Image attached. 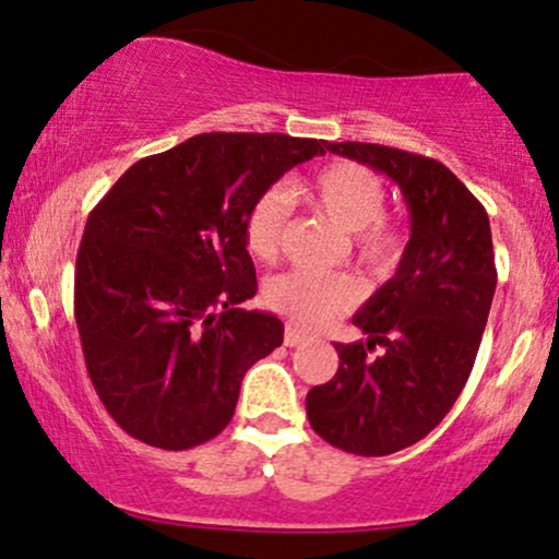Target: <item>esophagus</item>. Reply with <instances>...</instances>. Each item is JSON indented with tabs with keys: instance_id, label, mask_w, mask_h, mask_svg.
Instances as JSON below:
<instances>
[{
	"instance_id": "esophagus-1",
	"label": "esophagus",
	"mask_w": 559,
	"mask_h": 559,
	"mask_svg": "<svg viewBox=\"0 0 559 559\" xmlns=\"http://www.w3.org/2000/svg\"><path fill=\"white\" fill-rule=\"evenodd\" d=\"M305 342H307L305 333L294 329V325H286V333H284V344L286 346H299V344H305Z\"/></svg>"
}]
</instances>
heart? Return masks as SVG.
Listing matches in <instances>:
<instances>
[{"mask_svg": "<svg viewBox=\"0 0 559 559\" xmlns=\"http://www.w3.org/2000/svg\"><path fill=\"white\" fill-rule=\"evenodd\" d=\"M305 197L333 217L338 226L352 230L357 260L370 271H389L402 258L404 230L383 215L386 189L373 170L365 165L338 159L320 168L301 186ZM288 215V202L281 191H265L254 199L243 221L247 249L258 260L278 258L281 239ZM360 299V286L346 273L292 271L278 275L267 286V301L275 312L292 320L301 331H318L329 325Z\"/></svg>", "mask_w": 559, "mask_h": 559, "instance_id": "1", "label": "heart"}]
</instances>
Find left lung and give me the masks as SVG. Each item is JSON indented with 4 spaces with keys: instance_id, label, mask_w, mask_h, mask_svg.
I'll return each instance as SVG.
<instances>
[{
    "instance_id": "obj_1",
    "label": "left lung",
    "mask_w": 559,
    "mask_h": 559,
    "mask_svg": "<svg viewBox=\"0 0 559 559\" xmlns=\"http://www.w3.org/2000/svg\"><path fill=\"white\" fill-rule=\"evenodd\" d=\"M329 152L386 173L413 223L394 278L352 318L368 338L333 344L336 376L307 394L320 439L383 457L431 433L465 389L497 288L489 215L439 159L362 141Z\"/></svg>"
}]
</instances>
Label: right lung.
I'll use <instances>...</instances> for the list:
<instances>
[{"label": "right lung", "mask_w": 559, "mask_h": 559, "mask_svg": "<svg viewBox=\"0 0 559 559\" xmlns=\"http://www.w3.org/2000/svg\"><path fill=\"white\" fill-rule=\"evenodd\" d=\"M325 146L199 133L133 163L88 213L73 312L96 396L128 436L181 452L234 418L243 373L284 342L278 318L241 307L258 294L243 221Z\"/></svg>", "instance_id": "obj_1"}]
</instances>
